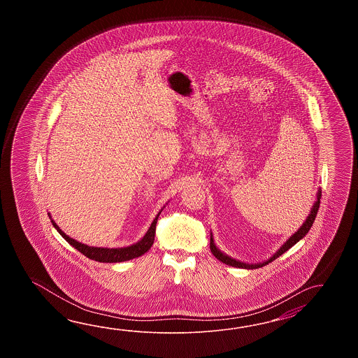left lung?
<instances>
[{"instance_id": "obj_1", "label": "left lung", "mask_w": 358, "mask_h": 358, "mask_svg": "<svg viewBox=\"0 0 358 358\" xmlns=\"http://www.w3.org/2000/svg\"><path fill=\"white\" fill-rule=\"evenodd\" d=\"M320 198H321V189L319 188V190H317V194H316V201H315V203L312 206L311 211L308 213V216L306 217V220H304L303 224H302V227L298 229L297 231H296L293 236H289V238L287 239V242H284L282 247H280L278 251L275 252L274 255H273L270 259H266V261L257 262V264H247V262H242V261H239V259L230 257V256H228L227 253L221 252L220 250L216 247L215 241H213V233H211V238H210V250H211L213 256H215L216 259L221 261L222 264L229 265V266L239 267V268H247V270H250V268L252 270V268H259V267L265 266L267 264L273 262L275 259H278L279 256H282L284 252L288 251L289 248H292L294 244L298 243V242H299L302 238H304V236L310 231L312 224H313V221L316 219L317 211H319Z\"/></svg>"}]
</instances>
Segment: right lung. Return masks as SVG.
<instances>
[{"instance_id":"1","label":"right lung","mask_w":358,"mask_h":358,"mask_svg":"<svg viewBox=\"0 0 358 358\" xmlns=\"http://www.w3.org/2000/svg\"><path fill=\"white\" fill-rule=\"evenodd\" d=\"M165 208V206L162 207ZM161 208L159 213L156 215V217L153 219L151 227L147 230L145 236L142 239H139L137 243L130 244L128 247H120V248H105V247H93V245H87V244L80 243L76 239L66 236L59 225L52 220L51 215L48 213V216L51 219V222L54 225L55 229L60 233V236L68 242L70 245H73L76 250L83 253L84 256H87L88 259L99 261V262H105V264H114V262H124V261H129V259H137L139 256L145 255L152 247L153 241H155V234H156V224L157 219L160 216Z\"/></svg>"}]
</instances>
